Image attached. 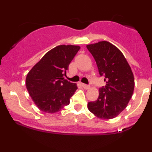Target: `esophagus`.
Returning <instances> with one entry per match:
<instances>
[{
	"instance_id": "34e87169",
	"label": "esophagus",
	"mask_w": 152,
	"mask_h": 152,
	"mask_svg": "<svg viewBox=\"0 0 152 152\" xmlns=\"http://www.w3.org/2000/svg\"><path fill=\"white\" fill-rule=\"evenodd\" d=\"M81 86H83L85 89H88V88H90V86L85 84V83H81Z\"/></svg>"
}]
</instances>
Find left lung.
Segmentation results:
<instances>
[{
	"label": "left lung",
	"mask_w": 152,
	"mask_h": 152,
	"mask_svg": "<svg viewBox=\"0 0 152 152\" xmlns=\"http://www.w3.org/2000/svg\"><path fill=\"white\" fill-rule=\"evenodd\" d=\"M86 48L106 81L105 87L99 89L97 100L88 103V109L99 118H114L126 109L133 95V72L121 50L112 43L102 41Z\"/></svg>",
	"instance_id": "obj_1"
}]
</instances>
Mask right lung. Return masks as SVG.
<instances>
[{
  "label": "right lung",
  "mask_w": 152,
  "mask_h": 152,
  "mask_svg": "<svg viewBox=\"0 0 152 152\" xmlns=\"http://www.w3.org/2000/svg\"><path fill=\"white\" fill-rule=\"evenodd\" d=\"M79 46L61 45L52 48L28 73L26 88L41 111L54 114L69 105L78 87L64 80L69 65Z\"/></svg>",
  "instance_id": "add662e5"
}]
</instances>
